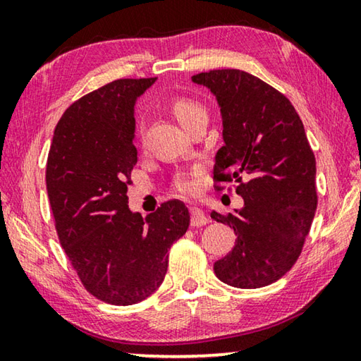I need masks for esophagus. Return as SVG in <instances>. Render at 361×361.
<instances>
[{"label":"esophagus","mask_w":361,"mask_h":361,"mask_svg":"<svg viewBox=\"0 0 361 361\" xmlns=\"http://www.w3.org/2000/svg\"><path fill=\"white\" fill-rule=\"evenodd\" d=\"M189 213H191V226H204L210 221L209 216L202 210L197 209V207H191Z\"/></svg>","instance_id":"34e87169"}]
</instances>
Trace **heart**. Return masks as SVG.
I'll use <instances>...</instances> for the list:
<instances>
[{"label": "heart", "instance_id": "obj_1", "mask_svg": "<svg viewBox=\"0 0 361 361\" xmlns=\"http://www.w3.org/2000/svg\"><path fill=\"white\" fill-rule=\"evenodd\" d=\"M169 108L185 129H188V127L192 124V121L197 119L199 116L207 114L205 108L200 105L197 100H194L191 97H186V95L172 97V99L169 100ZM173 186L176 191L181 194H191L194 191V183L186 175L176 176Z\"/></svg>", "mask_w": 361, "mask_h": 361}]
</instances>
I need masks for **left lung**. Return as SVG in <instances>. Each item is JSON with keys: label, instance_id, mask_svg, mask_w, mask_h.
<instances>
[{"label": "left lung", "instance_id": "left-lung-1", "mask_svg": "<svg viewBox=\"0 0 361 361\" xmlns=\"http://www.w3.org/2000/svg\"><path fill=\"white\" fill-rule=\"evenodd\" d=\"M192 81L216 95L223 114L215 189L224 191L223 183L234 181L243 199L235 215L212 212L237 237L213 271L235 288L267 286L298 261L312 226L319 202L314 151L291 102L262 79L223 68L199 73Z\"/></svg>", "mask_w": 361, "mask_h": 361}]
</instances>
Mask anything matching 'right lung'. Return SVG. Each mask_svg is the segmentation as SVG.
<instances>
[{
	"label": "right lung",
	"mask_w": 361,
	"mask_h": 361,
	"mask_svg": "<svg viewBox=\"0 0 361 361\" xmlns=\"http://www.w3.org/2000/svg\"><path fill=\"white\" fill-rule=\"evenodd\" d=\"M154 81L116 79L71 103L47 156L46 188L60 245L84 288L114 305L137 304L156 291L167 252L189 226L178 199L146 218L127 205L137 166L133 105Z\"/></svg>",
	"instance_id": "right-lung-1"
}]
</instances>
